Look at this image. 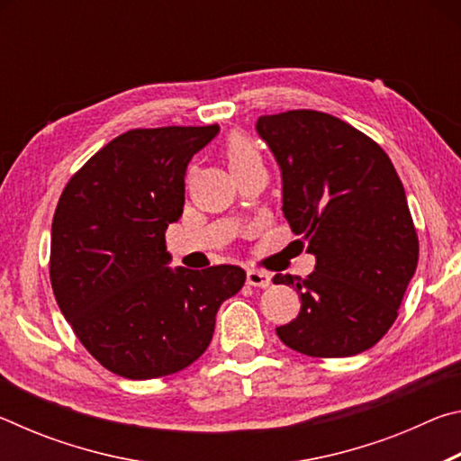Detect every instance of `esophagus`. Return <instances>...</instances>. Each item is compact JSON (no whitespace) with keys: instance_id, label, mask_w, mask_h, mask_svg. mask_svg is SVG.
<instances>
[{"instance_id":"obj_1","label":"esophagus","mask_w":461,"mask_h":461,"mask_svg":"<svg viewBox=\"0 0 461 461\" xmlns=\"http://www.w3.org/2000/svg\"><path fill=\"white\" fill-rule=\"evenodd\" d=\"M246 280H248V285H249V286H260V288H267V286H270V283H272V276L268 275V272H264V270L249 268V270H248V276H246Z\"/></svg>"}]
</instances>
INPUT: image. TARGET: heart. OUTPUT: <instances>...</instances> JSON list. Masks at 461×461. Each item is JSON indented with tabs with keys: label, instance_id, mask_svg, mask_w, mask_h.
<instances>
[{
	"label": "heart",
	"instance_id": "obj_1",
	"mask_svg": "<svg viewBox=\"0 0 461 461\" xmlns=\"http://www.w3.org/2000/svg\"><path fill=\"white\" fill-rule=\"evenodd\" d=\"M223 156L225 160H228L231 173L236 176L246 173L249 168L262 165V154L258 150V146L254 144V140H249L244 134H238V131H233V134L225 138Z\"/></svg>",
	"mask_w": 461,
	"mask_h": 461
}]
</instances>
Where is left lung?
Returning a JSON list of instances; mask_svg holds the SVG:
<instances>
[{
  "instance_id": "1",
  "label": "left lung",
  "mask_w": 461,
  "mask_h": 461,
  "mask_svg": "<svg viewBox=\"0 0 461 461\" xmlns=\"http://www.w3.org/2000/svg\"><path fill=\"white\" fill-rule=\"evenodd\" d=\"M256 130L283 170L286 221L315 254L307 278H272L301 294L299 315L276 335L311 357L366 352L399 317L419 262L401 178L370 136L330 113L260 115Z\"/></svg>"
}]
</instances>
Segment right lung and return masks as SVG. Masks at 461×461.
<instances>
[{
  "label": "right lung",
  "instance_id": "add662e5",
  "mask_svg": "<svg viewBox=\"0 0 461 461\" xmlns=\"http://www.w3.org/2000/svg\"><path fill=\"white\" fill-rule=\"evenodd\" d=\"M220 126L128 130L77 170L50 231V285L62 315L105 370L150 380L191 366L213 338L240 267L170 270L168 223L183 215L186 165Z\"/></svg>",
  "mask_w": 461,
  "mask_h": 461
}]
</instances>
